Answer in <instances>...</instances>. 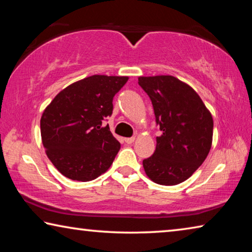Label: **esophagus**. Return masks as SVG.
Segmentation results:
<instances>
[{"mask_svg": "<svg viewBox=\"0 0 252 252\" xmlns=\"http://www.w3.org/2000/svg\"><path fill=\"white\" fill-rule=\"evenodd\" d=\"M134 140H135L134 136H131V138H126L125 141H126L127 144H132V143L134 142Z\"/></svg>", "mask_w": 252, "mask_h": 252, "instance_id": "1", "label": "esophagus"}]
</instances>
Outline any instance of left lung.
<instances>
[{"mask_svg": "<svg viewBox=\"0 0 252 252\" xmlns=\"http://www.w3.org/2000/svg\"><path fill=\"white\" fill-rule=\"evenodd\" d=\"M138 83L150 97L162 131L155 153L142 162L144 171L158 185H179L192 176L210 151V111L190 85L172 75L140 76Z\"/></svg>", "mask_w": 252, "mask_h": 252, "instance_id": "1", "label": "left lung"}]
</instances>
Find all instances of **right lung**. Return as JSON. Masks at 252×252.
<instances>
[{
  "mask_svg": "<svg viewBox=\"0 0 252 252\" xmlns=\"http://www.w3.org/2000/svg\"><path fill=\"white\" fill-rule=\"evenodd\" d=\"M127 76L92 75L62 90L41 117L46 156L63 176L76 181L94 180L108 170L121 144L102 126L113 111V96Z\"/></svg>",
  "mask_w": 252,
  "mask_h": 252,
  "instance_id": "obj_1",
  "label": "right lung"
}]
</instances>
